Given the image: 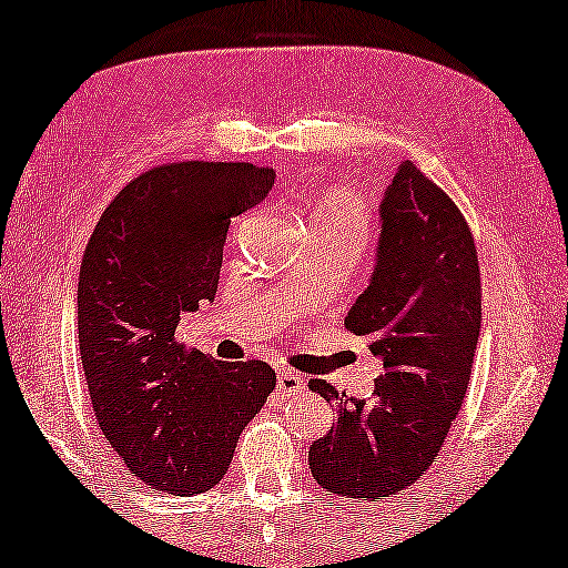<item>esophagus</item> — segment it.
<instances>
[{
    "mask_svg": "<svg viewBox=\"0 0 568 568\" xmlns=\"http://www.w3.org/2000/svg\"><path fill=\"white\" fill-rule=\"evenodd\" d=\"M302 390H305V377H302L300 372H292V369L278 372V393L297 395Z\"/></svg>",
    "mask_w": 568,
    "mask_h": 568,
    "instance_id": "esophagus-1",
    "label": "esophagus"
}]
</instances>
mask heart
Returning a JSON list of instances; mask_svg holds the SVG:
<instances>
[{
  "instance_id": "heart-1",
  "label": "heart",
  "mask_w": 568,
  "mask_h": 568,
  "mask_svg": "<svg viewBox=\"0 0 568 568\" xmlns=\"http://www.w3.org/2000/svg\"><path fill=\"white\" fill-rule=\"evenodd\" d=\"M315 235L364 240L372 224L369 201L348 185H333L323 193L313 212Z\"/></svg>"
}]
</instances>
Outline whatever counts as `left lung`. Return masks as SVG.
I'll return each instance as SVG.
<instances>
[{"label":"left lung","mask_w":568,"mask_h":568,"mask_svg":"<svg viewBox=\"0 0 568 568\" xmlns=\"http://www.w3.org/2000/svg\"><path fill=\"white\" fill-rule=\"evenodd\" d=\"M379 222L369 286L344 321L383 362L375 398L307 383L336 403V424L310 445L313 478L364 501L403 491L437 460L480 333L478 253L455 201L406 160L379 201Z\"/></svg>","instance_id":"left-lung-1"}]
</instances>
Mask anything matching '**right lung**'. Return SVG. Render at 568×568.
Wrapping results in <instances>:
<instances>
[{
    "label": "right lung",
    "mask_w": 568,
    "mask_h": 568,
    "mask_svg": "<svg viewBox=\"0 0 568 568\" xmlns=\"http://www.w3.org/2000/svg\"><path fill=\"white\" fill-rule=\"evenodd\" d=\"M276 173L251 162H170L119 191L84 247L77 328L100 429L154 491L204 494L276 387L266 362H216L175 341L183 313L214 300L232 216Z\"/></svg>",
    "instance_id": "1"
}]
</instances>
